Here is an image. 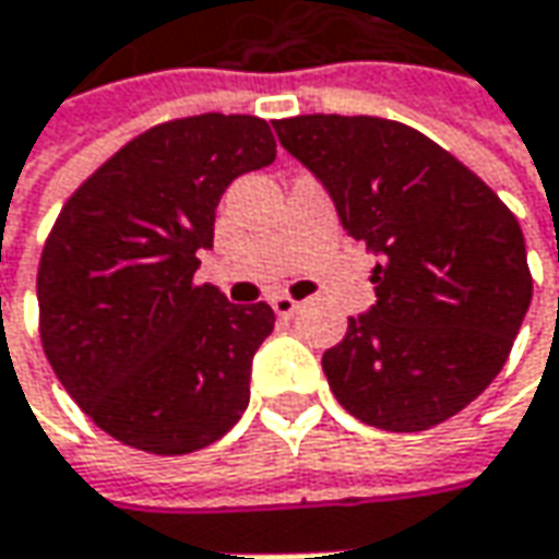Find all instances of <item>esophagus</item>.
<instances>
[{"label":"esophagus","instance_id":"esophagus-1","mask_svg":"<svg viewBox=\"0 0 559 559\" xmlns=\"http://www.w3.org/2000/svg\"><path fill=\"white\" fill-rule=\"evenodd\" d=\"M270 305H273L276 317H286V320H289V317H295V313H298V308H301V305H298L295 298H289V295H276V298H270Z\"/></svg>","mask_w":559,"mask_h":559}]
</instances>
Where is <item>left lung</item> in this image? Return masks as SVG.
Segmentation results:
<instances>
[{"instance_id": "left-lung-1", "label": "left lung", "mask_w": 559, "mask_h": 559, "mask_svg": "<svg viewBox=\"0 0 559 559\" xmlns=\"http://www.w3.org/2000/svg\"><path fill=\"white\" fill-rule=\"evenodd\" d=\"M273 130L376 251L373 311L323 355L335 401L367 426L423 432L463 411L510 357L532 301L523 229L419 130L367 115H298Z\"/></svg>"}]
</instances>
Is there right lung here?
<instances>
[{"mask_svg": "<svg viewBox=\"0 0 559 559\" xmlns=\"http://www.w3.org/2000/svg\"><path fill=\"white\" fill-rule=\"evenodd\" d=\"M276 140L251 115L164 120L118 148L64 202L43 246L39 338L102 432L148 454H192L248 407L267 301L233 305L195 283L214 211Z\"/></svg>", "mask_w": 559, "mask_h": 559, "instance_id": "obj_1", "label": "right lung"}]
</instances>
